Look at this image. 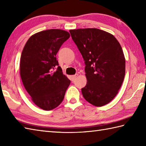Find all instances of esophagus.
<instances>
[{"label":"esophagus","mask_w":146,"mask_h":146,"mask_svg":"<svg viewBox=\"0 0 146 146\" xmlns=\"http://www.w3.org/2000/svg\"><path fill=\"white\" fill-rule=\"evenodd\" d=\"M77 76H78V75L77 74H76V75H72V76H70V78H71V80H72V81H73V80H75V78L77 77Z\"/></svg>","instance_id":"1"}]
</instances>
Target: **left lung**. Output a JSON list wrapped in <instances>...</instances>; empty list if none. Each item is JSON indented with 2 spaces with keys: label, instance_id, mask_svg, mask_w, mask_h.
Listing matches in <instances>:
<instances>
[{
  "label": "left lung",
  "instance_id": "obj_1",
  "mask_svg": "<svg viewBox=\"0 0 146 146\" xmlns=\"http://www.w3.org/2000/svg\"><path fill=\"white\" fill-rule=\"evenodd\" d=\"M85 63L87 83L82 88L90 104L102 107L119 92L124 79L125 60L122 47L110 33L96 28L70 30Z\"/></svg>",
  "mask_w": 146,
  "mask_h": 146
}]
</instances>
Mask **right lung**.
<instances>
[{"instance_id": "add662e5", "label": "right lung", "mask_w": 146, "mask_h": 146, "mask_svg": "<svg viewBox=\"0 0 146 146\" xmlns=\"http://www.w3.org/2000/svg\"><path fill=\"white\" fill-rule=\"evenodd\" d=\"M70 36L69 33L61 29L42 31L31 36L22 51V82L33 102L42 110L57 107L70 84L56 57Z\"/></svg>"}]
</instances>
